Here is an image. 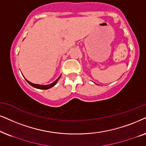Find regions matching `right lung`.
<instances>
[{
  "label": "right lung",
  "mask_w": 146,
  "mask_h": 146,
  "mask_svg": "<svg viewBox=\"0 0 146 146\" xmlns=\"http://www.w3.org/2000/svg\"><path fill=\"white\" fill-rule=\"evenodd\" d=\"M61 77V76H60ZM60 77H59V78H58L57 80H56L55 81H54L53 83H50V84H49V85H38V84H34V83H32L31 82H30V81H29L28 80H27L26 79V81H27V82H28L29 84H30L31 86H33V87H35V88H36V89H44V90H45V89H49V88H50V87H53L54 85H56V83H57V82L58 81H59V78H60Z\"/></svg>",
  "instance_id": "add662e5"
}]
</instances>
